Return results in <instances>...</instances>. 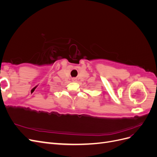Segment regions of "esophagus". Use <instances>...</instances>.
<instances>
[{
    "mask_svg": "<svg viewBox=\"0 0 157 157\" xmlns=\"http://www.w3.org/2000/svg\"><path fill=\"white\" fill-rule=\"evenodd\" d=\"M72 80H73V81H77V78H73V79H72Z\"/></svg>",
    "mask_w": 157,
    "mask_h": 157,
    "instance_id": "obj_1",
    "label": "esophagus"
}]
</instances>
